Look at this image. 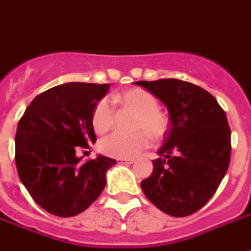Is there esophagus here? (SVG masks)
<instances>
[{
	"label": "esophagus",
	"instance_id": "esophagus-1",
	"mask_svg": "<svg viewBox=\"0 0 251 251\" xmlns=\"http://www.w3.org/2000/svg\"><path fill=\"white\" fill-rule=\"evenodd\" d=\"M117 161L121 164H133L134 160L133 158H117Z\"/></svg>",
	"mask_w": 251,
	"mask_h": 251
}]
</instances>
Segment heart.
Instances as JSON below:
<instances>
[{"instance_id":"obj_1","label":"heart","mask_w":251,"mask_h":251,"mask_svg":"<svg viewBox=\"0 0 251 251\" xmlns=\"http://www.w3.org/2000/svg\"><path fill=\"white\" fill-rule=\"evenodd\" d=\"M114 102L136 111L137 115L133 122L134 129L147 130L149 136L156 140L164 136L168 120L158 110V100L154 95L142 88H131L120 95H115ZM91 122L97 133H106L111 129L114 115L106 99H100L94 106ZM148 145L149 137L143 130H137L131 134L113 133L100 141V151L111 157L129 158L138 154Z\"/></svg>"}]
</instances>
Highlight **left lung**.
Listing matches in <instances>:
<instances>
[{
  "label": "left lung",
  "mask_w": 251,
  "mask_h": 251,
  "mask_svg": "<svg viewBox=\"0 0 251 251\" xmlns=\"http://www.w3.org/2000/svg\"><path fill=\"white\" fill-rule=\"evenodd\" d=\"M163 102L169 129L142 180L148 199L168 215L199 211L215 194L230 164L231 131L226 113L204 88L179 79L134 82Z\"/></svg>",
  "instance_id": "left-lung-1"
}]
</instances>
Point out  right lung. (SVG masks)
Masks as SVG:
<instances>
[{"label":"right lung","instance_id":"obj_1","mask_svg":"<svg viewBox=\"0 0 251 251\" xmlns=\"http://www.w3.org/2000/svg\"><path fill=\"white\" fill-rule=\"evenodd\" d=\"M110 83H64L37 95L16 131V167L26 191L41 208L68 218L88 208L106 185L117 161L100 156L82 163L76 152L97 141L94 106Z\"/></svg>","mask_w":251,"mask_h":251}]
</instances>
